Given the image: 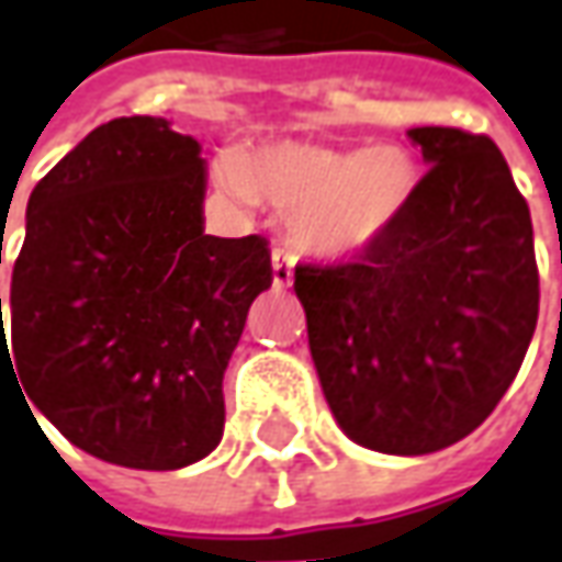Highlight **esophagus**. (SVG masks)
Wrapping results in <instances>:
<instances>
[{"instance_id":"34e87169","label":"esophagus","mask_w":562,"mask_h":562,"mask_svg":"<svg viewBox=\"0 0 562 562\" xmlns=\"http://www.w3.org/2000/svg\"><path fill=\"white\" fill-rule=\"evenodd\" d=\"M292 280H295V261H292V255L282 251V248H273V285L277 289H289Z\"/></svg>"}]
</instances>
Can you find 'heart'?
<instances>
[{"instance_id":"b5f03b06","label":"heart","mask_w":562,"mask_h":562,"mask_svg":"<svg viewBox=\"0 0 562 562\" xmlns=\"http://www.w3.org/2000/svg\"><path fill=\"white\" fill-rule=\"evenodd\" d=\"M223 183L289 214L301 251L348 261L382 243L407 214L419 189V167L401 146L367 151L267 143L223 165Z\"/></svg>"}]
</instances>
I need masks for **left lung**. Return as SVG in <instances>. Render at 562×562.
<instances>
[{
    "label": "left lung",
    "instance_id": "left-lung-1",
    "mask_svg": "<svg viewBox=\"0 0 562 562\" xmlns=\"http://www.w3.org/2000/svg\"><path fill=\"white\" fill-rule=\"evenodd\" d=\"M414 204L358 261L295 267L311 358L341 432L382 454L467 438L510 389L538 323L529 204L488 136L414 126Z\"/></svg>",
    "mask_w": 562,
    "mask_h": 562
}]
</instances>
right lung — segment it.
<instances>
[{
    "label": "right lung",
    "instance_id": "add662e5",
    "mask_svg": "<svg viewBox=\"0 0 562 562\" xmlns=\"http://www.w3.org/2000/svg\"><path fill=\"white\" fill-rule=\"evenodd\" d=\"M204 186L202 146L136 114L30 192L0 363L14 358L27 407L117 467L183 470L221 445L223 370L273 282L267 239L204 236Z\"/></svg>",
    "mask_w": 562,
    "mask_h": 562
}]
</instances>
